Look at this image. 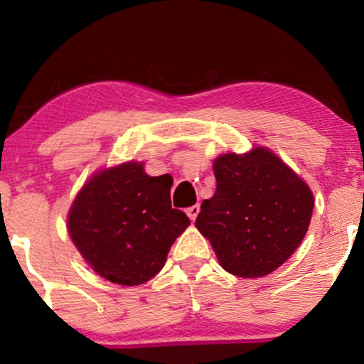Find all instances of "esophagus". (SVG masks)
Here are the masks:
<instances>
[{"mask_svg": "<svg viewBox=\"0 0 364 364\" xmlns=\"http://www.w3.org/2000/svg\"><path fill=\"white\" fill-rule=\"evenodd\" d=\"M198 212H200V205H191V207L186 208V215L190 217L191 220L196 219V215H198Z\"/></svg>", "mask_w": 364, "mask_h": 364, "instance_id": "1", "label": "esophagus"}]
</instances>
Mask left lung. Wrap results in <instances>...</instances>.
<instances>
[{
  "mask_svg": "<svg viewBox=\"0 0 364 364\" xmlns=\"http://www.w3.org/2000/svg\"><path fill=\"white\" fill-rule=\"evenodd\" d=\"M215 193L195 225L220 267L237 277L274 272L301 245L313 212L310 186L269 149L214 161Z\"/></svg>",
  "mask_w": 364,
  "mask_h": 364,
  "instance_id": "8db88e82",
  "label": "left lung"
}]
</instances>
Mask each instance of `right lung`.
I'll return each mask as SVG.
<instances>
[{
    "instance_id": "obj_1",
    "label": "right lung",
    "mask_w": 364,
    "mask_h": 364,
    "mask_svg": "<svg viewBox=\"0 0 364 364\" xmlns=\"http://www.w3.org/2000/svg\"><path fill=\"white\" fill-rule=\"evenodd\" d=\"M188 225L185 212L171 207L168 179L149 176L133 161L95 173L68 212L78 252L94 272L121 286L157 275Z\"/></svg>"
}]
</instances>
